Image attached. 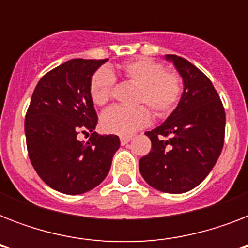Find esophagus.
I'll return each instance as SVG.
<instances>
[{
    "label": "esophagus",
    "mask_w": 248,
    "mask_h": 248,
    "mask_svg": "<svg viewBox=\"0 0 248 248\" xmlns=\"http://www.w3.org/2000/svg\"><path fill=\"white\" fill-rule=\"evenodd\" d=\"M131 136H121L120 138V140H121V144H122V145H126V144L127 143H130V141H131Z\"/></svg>",
    "instance_id": "esophagus-1"
}]
</instances>
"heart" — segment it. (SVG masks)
Here are the masks:
<instances>
[{"mask_svg": "<svg viewBox=\"0 0 248 248\" xmlns=\"http://www.w3.org/2000/svg\"><path fill=\"white\" fill-rule=\"evenodd\" d=\"M124 78L138 86L135 104H144L155 117H165L173 110L181 95V79L173 72H166L162 64L149 58L130 60L121 67ZM114 76L108 68L97 69L90 81V96L96 105H105L114 89ZM151 122V113L143 105L135 108L112 107L100 118L101 128L108 134L128 136Z\"/></svg>", "mask_w": 248, "mask_h": 248, "instance_id": "obj_1", "label": "heart"}]
</instances>
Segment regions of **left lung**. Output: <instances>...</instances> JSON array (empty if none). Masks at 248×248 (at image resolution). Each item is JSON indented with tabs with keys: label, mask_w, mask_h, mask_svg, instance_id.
<instances>
[{
	"label": "left lung",
	"mask_w": 248,
	"mask_h": 248,
	"mask_svg": "<svg viewBox=\"0 0 248 248\" xmlns=\"http://www.w3.org/2000/svg\"><path fill=\"white\" fill-rule=\"evenodd\" d=\"M183 78V93L161 126L147 131L152 149L140 159L141 176L165 193H185L206 179L219 158L225 112L211 81L184 58L165 55Z\"/></svg>",
	"instance_id": "left-lung-1"
}]
</instances>
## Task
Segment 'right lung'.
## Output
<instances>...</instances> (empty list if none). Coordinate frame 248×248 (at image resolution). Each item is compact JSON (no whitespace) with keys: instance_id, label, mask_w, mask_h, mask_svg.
Instances as JSON below:
<instances>
[{"instance_id":"add662e5","label":"right lung","mask_w":248,"mask_h":248,"mask_svg":"<svg viewBox=\"0 0 248 248\" xmlns=\"http://www.w3.org/2000/svg\"><path fill=\"white\" fill-rule=\"evenodd\" d=\"M108 59H72L42 77L25 116L27 149L38 176L64 194H82L108 175L120 148L117 135L95 131L97 117L90 81ZM90 131L87 143L77 139Z\"/></svg>"}]
</instances>
